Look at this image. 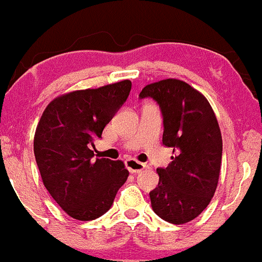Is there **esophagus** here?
<instances>
[{
  "instance_id": "1",
  "label": "esophagus",
  "mask_w": 262,
  "mask_h": 262,
  "mask_svg": "<svg viewBox=\"0 0 262 262\" xmlns=\"http://www.w3.org/2000/svg\"><path fill=\"white\" fill-rule=\"evenodd\" d=\"M125 167L128 168V170L130 173H141L146 168V164L136 160V159H128L125 161Z\"/></svg>"
}]
</instances>
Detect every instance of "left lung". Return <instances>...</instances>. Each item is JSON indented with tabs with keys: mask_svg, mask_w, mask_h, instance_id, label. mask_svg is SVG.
<instances>
[{
	"mask_svg": "<svg viewBox=\"0 0 262 262\" xmlns=\"http://www.w3.org/2000/svg\"><path fill=\"white\" fill-rule=\"evenodd\" d=\"M141 98L159 103L164 121L163 145L173 147L172 161L159 168L158 187L150 192L152 209L174 225L196 219L219 183L222 137L208 99L187 82L165 79L146 85Z\"/></svg>",
	"mask_w": 262,
	"mask_h": 262,
	"instance_id": "obj_1",
	"label": "left lung"
}]
</instances>
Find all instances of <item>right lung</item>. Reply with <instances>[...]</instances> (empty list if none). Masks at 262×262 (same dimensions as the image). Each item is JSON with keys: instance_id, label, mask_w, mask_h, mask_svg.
<instances>
[{"instance_id": "right-lung-1", "label": "right lung", "mask_w": 262, "mask_h": 262, "mask_svg": "<svg viewBox=\"0 0 262 262\" xmlns=\"http://www.w3.org/2000/svg\"><path fill=\"white\" fill-rule=\"evenodd\" d=\"M132 81L75 90L54 98L43 111L33 151L49 194L75 220L90 221L111 208L129 172L121 160H94V139L123 106Z\"/></svg>"}]
</instances>
